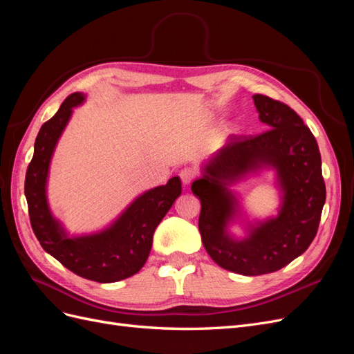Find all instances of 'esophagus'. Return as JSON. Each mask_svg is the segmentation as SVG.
Masks as SVG:
<instances>
[{
    "mask_svg": "<svg viewBox=\"0 0 354 354\" xmlns=\"http://www.w3.org/2000/svg\"><path fill=\"white\" fill-rule=\"evenodd\" d=\"M180 178L183 185H190L196 178V171L194 168H183L180 171Z\"/></svg>",
    "mask_w": 354,
    "mask_h": 354,
    "instance_id": "obj_1",
    "label": "esophagus"
}]
</instances>
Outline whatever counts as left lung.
<instances>
[{
  "label": "left lung",
  "instance_id": "left-lung-1",
  "mask_svg": "<svg viewBox=\"0 0 354 354\" xmlns=\"http://www.w3.org/2000/svg\"><path fill=\"white\" fill-rule=\"evenodd\" d=\"M252 99L269 130L232 137L192 185L201 199L199 232L207 252L223 269L245 276L276 272L301 255L316 236L326 199L322 159L310 128L288 104L263 94ZM261 167L277 171L283 207L277 218L234 240L227 226L237 201L228 186Z\"/></svg>",
  "mask_w": 354,
  "mask_h": 354
}]
</instances>
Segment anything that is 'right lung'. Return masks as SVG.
Listing matches in <instances>:
<instances>
[{
    "instance_id": "obj_1",
    "label": "right lung",
    "mask_w": 354,
    "mask_h": 354,
    "mask_svg": "<svg viewBox=\"0 0 354 354\" xmlns=\"http://www.w3.org/2000/svg\"><path fill=\"white\" fill-rule=\"evenodd\" d=\"M84 100L82 93L71 94L56 115L42 124L26 171L25 196L32 230L44 251L84 279L111 283L127 279L145 266L155 229L181 195V181L173 177L165 186L145 192L108 229L87 236L69 238L51 216L46 187L50 160L59 137L72 109Z\"/></svg>"
}]
</instances>
